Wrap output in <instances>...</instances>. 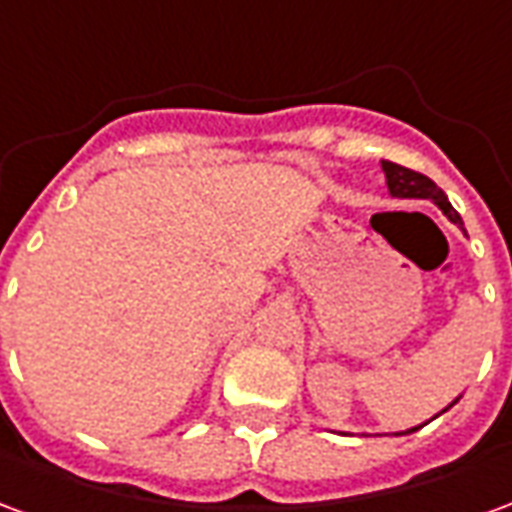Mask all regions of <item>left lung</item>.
I'll return each mask as SVG.
<instances>
[{"instance_id":"8db88e82","label":"left lung","mask_w":512,"mask_h":512,"mask_svg":"<svg viewBox=\"0 0 512 512\" xmlns=\"http://www.w3.org/2000/svg\"><path fill=\"white\" fill-rule=\"evenodd\" d=\"M381 169H384V178H386V189L392 197H414V200H433L439 205L444 216L450 219L452 224H458L463 230V219L461 213L455 211L447 200V194L428 178V175H422V172H414V169L400 167L395 161H381ZM466 233V230H463ZM447 411V408H444ZM417 428L406 430V433H414Z\"/></svg>"}]
</instances>
